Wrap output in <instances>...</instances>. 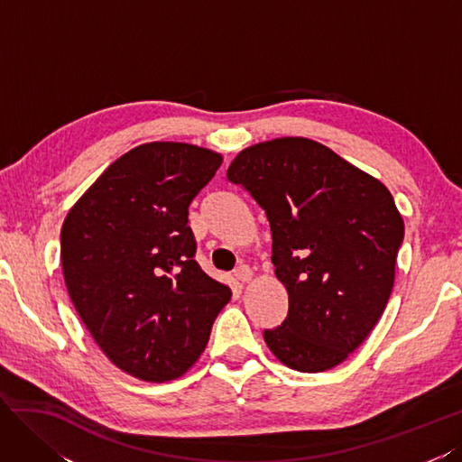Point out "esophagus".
I'll use <instances>...</instances> for the list:
<instances>
[{
  "label": "esophagus",
  "mask_w": 462,
  "mask_h": 462,
  "mask_svg": "<svg viewBox=\"0 0 462 462\" xmlns=\"http://www.w3.org/2000/svg\"><path fill=\"white\" fill-rule=\"evenodd\" d=\"M234 276H236V281H238L240 284H245L247 281H252V269L245 267V265H240L238 269H236Z\"/></svg>",
  "instance_id": "obj_1"
}]
</instances>
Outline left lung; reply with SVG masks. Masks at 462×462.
Segmentation results:
<instances>
[{"instance_id": "8db88e82", "label": "left lung", "mask_w": 462, "mask_h": 462, "mask_svg": "<svg viewBox=\"0 0 462 462\" xmlns=\"http://www.w3.org/2000/svg\"><path fill=\"white\" fill-rule=\"evenodd\" d=\"M228 181L265 210L286 319L265 328L271 352L296 372L331 370L383 313L404 222L379 180L304 137L259 143L234 158Z\"/></svg>"}]
</instances>
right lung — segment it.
I'll use <instances>...</instances> for the list:
<instances>
[{"label":"right lung","mask_w":462,"mask_h":462,"mask_svg":"<svg viewBox=\"0 0 462 462\" xmlns=\"http://www.w3.org/2000/svg\"><path fill=\"white\" fill-rule=\"evenodd\" d=\"M220 164L195 144H141L63 222V279L79 318L112 364L143 381L186 374L232 296L197 265L188 226L191 201Z\"/></svg>","instance_id":"obj_1"}]
</instances>
